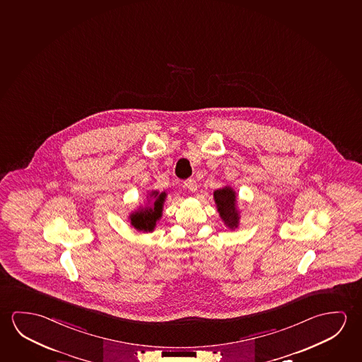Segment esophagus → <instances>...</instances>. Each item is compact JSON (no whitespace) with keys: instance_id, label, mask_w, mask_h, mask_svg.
Returning <instances> with one entry per match:
<instances>
[{"instance_id":"1","label":"esophagus","mask_w":362,"mask_h":362,"mask_svg":"<svg viewBox=\"0 0 362 362\" xmlns=\"http://www.w3.org/2000/svg\"><path fill=\"white\" fill-rule=\"evenodd\" d=\"M185 187L189 189L191 192H195L196 189H197V182H196L194 178H189V180L185 181Z\"/></svg>"}]
</instances>
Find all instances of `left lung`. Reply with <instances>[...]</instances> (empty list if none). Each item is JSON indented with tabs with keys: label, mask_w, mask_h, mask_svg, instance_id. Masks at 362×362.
<instances>
[{
	"label": "left lung",
	"mask_w": 362,
	"mask_h": 362,
	"mask_svg": "<svg viewBox=\"0 0 362 362\" xmlns=\"http://www.w3.org/2000/svg\"><path fill=\"white\" fill-rule=\"evenodd\" d=\"M214 200L218 207L220 218L230 229H235L239 225V211L236 210L235 191L230 186H225L214 192Z\"/></svg>",
	"instance_id": "obj_1"
}]
</instances>
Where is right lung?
<instances>
[{
    "mask_svg": "<svg viewBox=\"0 0 362 362\" xmlns=\"http://www.w3.org/2000/svg\"><path fill=\"white\" fill-rule=\"evenodd\" d=\"M152 197V204L149 206L139 209L137 211L131 214V224L138 230V231H153L156 226V221L160 220L162 216V209H163V202L166 199V192H158V191H152L151 192Z\"/></svg>",
    "mask_w": 362,
    "mask_h": 362,
    "instance_id": "right-lung-1",
    "label": "right lung"
}]
</instances>
